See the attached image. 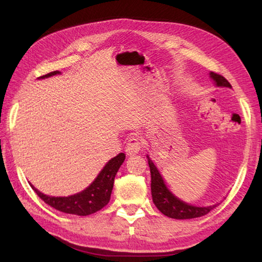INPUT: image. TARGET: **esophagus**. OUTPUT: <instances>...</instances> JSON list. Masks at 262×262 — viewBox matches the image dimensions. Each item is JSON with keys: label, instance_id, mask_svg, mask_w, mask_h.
<instances>
[{"label": "esophagus", "instance_id": "1", "mask_svg": "<svg viewBox=\"0 0 262 262\" xmlns=\"http://www.w3.org/2000/svg\"><path fill=\"white\" fill-rule=\"evenodd\" d=\"M143 147V142L141 141L140 137H132L128 140L125 151L128 155H135L138 152L141 151V148Z\"/></svg>", "mask_w": 262, "mask_h": 262}]
</instances>
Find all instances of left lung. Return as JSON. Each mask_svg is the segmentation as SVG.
<instances>
[{"label":"left lung","mask_w":262,"mask_h":262,"mask_svg":"<svg viewBox=\"0 0 262 262\" xmlns=\"http://www.w3.org/2000/svg\"><path fill=\"white\" fill-rule=\"evenodd\" d=\"M210 77L216 82L217 86L232 88L230 82L227 81L223 75L215 73V72H210ZM147 161L149 170H151V190L153 203L163 215L176 220L196 219V217L208 214L211 209H214L217 206L213 205L208 206V207H196V206L183 203L182 200L173 196V194L168 190V188L164 185L162 177H161L160 172L157 169V166L154 165L152 160L148 158V155Z\"/></svg>","instance_id":"obj_1"}]
</instances>
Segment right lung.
Here are the masks:
<instances>
[{
	"mask_svg": "<svg viewBox=\"0 0 262 262\" xmlns=\"http://www.w3.org/2000/svg\"><path fill=\"white\" fill-rule=\"evenodd\" d=\"M60 72L54 71L46 75H42L39 79H45L52 75L59 74ZM125 154L119 153L117 157L111 159L109 162L104 165L102 171L96 178L90 186L85 190L79 193L73 194L69 197H52L43 194L33 187L31 183V188L35 190L37 196L41 198L47 205L52 206L53 208L59 211H63L66 214H73L79 216H86L93 213H97L98 210L102 209L105 205L109 203L110 194L113 191L115 177L117 171L120 168V165L125 161Z\"/></svg>",
	"mask_w": 262,
	"mask_h": 262,
	"instance_id": "obj_1",
	"label": "right lung"
}]
</instances>
